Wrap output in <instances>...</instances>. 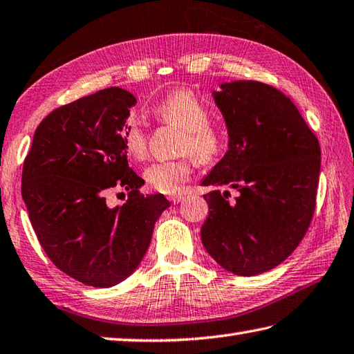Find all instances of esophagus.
I'll list each match as a JSON object with an SVG mask.
<instances>
[{
	"instance_id": "obj_1",
	"label": "esophagus",
	"mask_w": 354,
	"mask_h": 354,
	"mask_svg": "<svg viewBox=\"0 0 354 354\" xmlns=\"http://www.w3.org/2000/svg\"><path fill=\"white\" fill-rule=\"evenodd\" d=\"M185 198V194L183 192H178V194H172V196H169V202H172V203H180L182 202V200Z\"/></svg>"
}]
</instances>
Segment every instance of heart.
<instances>
[{"label":"heart","instance_id":"1","mask_svg":"<svg viewBox=\"0 0 354 354\" xmlns=\"http://www.w3.org/2000/svg\"><path fill=\"white\" fill-rule=\"evenodd\" d=\"M160 123L182 129L178 152L182 157L151 163L145 169V180L152 189L163 194H176L192 172V157L200 163L211 165L223 156L226 149L225 134L209 123V111L194 92L178 89L163 97L154 106ZM123 148L132 158H142L148 149V134L143 123L134 115L126 120L122 129Z\"/></svg>","mask_w":354,"mask_h":354}]
</instances>
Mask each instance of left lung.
<instances>
[{
    "label": "left lung",
    "mask_w": 354,
    "mask_h": 354,
    "mask_svg": "<svg viewBox=\"0 0 354 354\" xmlns=\"http://www.w3.org/2000/svg\"><path fill=\"white\" fill-rule=\"evenodd\" d=\"M230 149L202 182L230 186L205 194L208 254L226 271L256 276L282 263L308 231L316 209L321 146L291 100L260 82L220 84Z\"/></svg>",
    "instance_id": "1"
}]
</instances>
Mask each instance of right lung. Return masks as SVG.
<instances>
[{"label": "right lung", "instance_id": "add662e5", "mask_svg": "<svg viewBox=\"0 0 354 354\" xmlns=\"http://www.w3.org/2000/svg\"><path fill=\"white\" fill-rule=\"evenodd\" d=\"M136 103L108 88L59 106L39 123L23 165L21 194L41 248L58 270L98 288L132 274L169 206L163 194H142L145 180L128 165L122 129ZM118 187L129 200L109 209L105 192Z\"/></svg>", "mask_w": 354, "mask_h": 354}]
</instances>
